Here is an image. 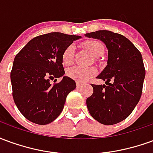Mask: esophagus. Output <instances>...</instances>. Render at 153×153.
<instances>
[{"instance_id":"esophagus-1","label":"esophagus","mask_w":153,"mask_h":153,"mask_svg":"<svg viewBox=\"0 0 153 153\" xmlns=\"http://www.w3.org/2000/svg\"><path fill=\"white\" fill-rule=\"evenodd\" d=\"M83 85V83H79V82H76V86L77 88H80V87Z\"/></svg>"}]
</instances>
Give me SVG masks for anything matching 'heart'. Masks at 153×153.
Listing matches in <instances>:
<instances>
[{
    "label": "heart",
    "mask_w": 153,
    "mask_h": 153,
    "mask_svg": "<svg viewBox=\"0 0 153 153\" xmlns=\"http://www.w3.org/2000/svg\"><path fill=\"white\" fill-rule=\"evenodd\" d=\"M83 46L86 47L94 56H100L104 52L103 44L97 40L86 41L83 43ZM74 46L72 44L69 45L65 49L62 54V64L64 65L67 66L72 64L74 60ZM96 73L97 70L94 67L73 66L68 69L66 71L67 76L79 83H83L88 80L90 78L94 76Z\"/></svg>",
    "instance_id": "heart-1"
}]
</instances>
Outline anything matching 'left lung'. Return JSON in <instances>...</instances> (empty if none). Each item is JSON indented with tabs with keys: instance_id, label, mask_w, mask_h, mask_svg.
<instances>
[{
	"instance_id": "left-lung-1",
	"label": "left lung",
	"mask_w": 153,
	"mask_h": 153,
	"mask_svg": "<svg viewBox=\"0 0 153 153\" xmlns=\"http://www.w3.org/2000/svg\"><path fill=\"white\" fill-rule=\"evenodd\" d=\"M85 36L101 40L108 50L107 65L97 77L106 81V85L92 84L93 93L87 98V106L97 121L115 125L131 114L141 97L145 78L143 57L121 34L98 30Z\"/></svg>"
}]
</instances>
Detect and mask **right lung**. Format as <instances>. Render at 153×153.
Here are the masks:
<instances>
[{"label":"right lung","instance_id":"1","mask_svg":"<svg viewBox=\"0 0 153 153\" xmlns=\"http://www.w3.org/2000/svg\"><path fill=\"white\" fill-rule=\"evenodd\" d=\"M79 38L56 32L40 35L15 56L10 72L12 95L19 111L29 121L47 125L61 113L67 95L76 88L74 80L64 76L62 54ZM60 76L62 81L56 83ZM55 77L51 85L50 80Z\"/></svg>","mask_w":153,"mask_h":153}]
</instances>
